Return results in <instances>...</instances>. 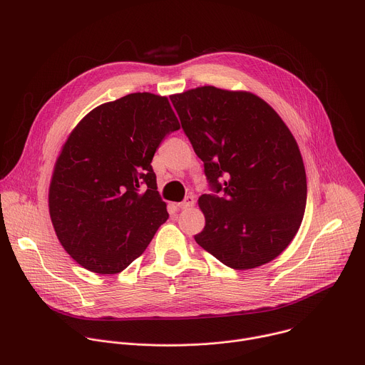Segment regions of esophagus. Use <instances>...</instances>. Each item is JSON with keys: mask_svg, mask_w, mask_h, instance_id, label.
Masks as SVG:
<instances>
[{"mask_svg": "<svg viewBox=\"0 0 365 365\" xmlns=\"http://www.w3.org/2000/svg\"><path fill=\"white\" fill-rule=\"evenodd\" d=\"M193 203H195V199H193V196H186L183 202L178 203V206L180 207V210H187V207L193 206Z\"/></svg>", "mask_w": 365, "mask_h": 365, "instance_id": "1", "label": "esophagus"}]
</instances>
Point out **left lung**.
<instances>
[{"mask_svg":"<svg viewBox=\"0 0 365 365\" xmlns=\"http://www.w3.org/2000/svg\"><path fill=\"white\" fill-rule=\"evenodd\" d=\"M215 193L197 199L195 241L235 270L270 263L294 238L306 207L299 145L280 115L247 91L199 86L170 96Z\"/></svg>","mask_w":365,"mask_h":365,"instance_id":"8db88e82","label":"left lung"}]
</instances>
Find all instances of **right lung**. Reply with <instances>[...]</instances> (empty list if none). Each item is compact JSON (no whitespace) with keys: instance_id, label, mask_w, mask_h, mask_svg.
I'll list each match as a JSON object with an SVG mask.
<instances>
[{"instance_id":"obj_1","label":"right lung","mask_w":365,"mask_h":365,"mask_svg":"<svg viewBox=\"0 0 365 365\" xmlns=\"http://www.w3.org/2000/svg\"><path fill=\"white\" fill-rule=\"evenodd\" d=\"M179 128L166 96L137 92L102 103L72 130L51 175L48 212L78 264L115 274L144 252L169 218L150 163Z\"/></svg>"}]
</instances>
